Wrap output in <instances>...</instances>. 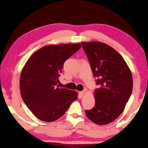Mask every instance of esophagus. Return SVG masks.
I'll list each match as a JSON object with an SVG mask.
<instances>
[{
	"label": "esophagus",
	"mask_w": 148,
	"mask_h": 148,
	"mask_svg": "<svg viewBox=\"0 0 148 148\" xmlns=\"http://www.w3.org/2000/svg\"><path fill=\"white\" fill-rule=\"evenodd\" d=\"M85 90H83V91H81V92H79V94H80V96H83V95H84V94L85 93Z\"/></svg>",
	"instance_id": "34e87169"
}]
</instances>
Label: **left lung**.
<instances>
[{
	"label": "left lung",
	"instance_id": "obj_1",
	"mask_svg": "<svg viewBox=\"0 0 148 148\" xmlns=\"http://www.w3.org/2000/svg\"><path fill=\"white\" fill-rule=\"evenodd\" d=\"M94 77L100 88L94 92L95 106L86 111L89 119L99 125L109 124L123 113L131 95L132 73L119 53L110 45L98 41L82 42Z\"/></svg>",
	"mask_w": 148,
	"mask_h": 148
}]
</instances>
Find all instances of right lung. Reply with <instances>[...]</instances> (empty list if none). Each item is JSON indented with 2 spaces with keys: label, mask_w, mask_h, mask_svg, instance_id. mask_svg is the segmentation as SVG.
Listing matches in <instances>:
<instances>
[{
  "label": "right lung",
  "mask_w": 148,
  "mask_h": 148,
  "mask_svg": "<svg viewBox=\"0 0 148 148\" xmlns=\"http://www.w3.org/2000/svg\"><path fill=\"white\" fill-rule=\"evenodd\" d=\"M81 47V44L45 46L31 56L20 75L23 100L34 115L52 122L64 114L78 93L56 86L64 62Z\"/></svg>",
  "instance_id": "add662e5"
}]
</instances>
